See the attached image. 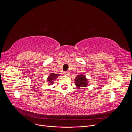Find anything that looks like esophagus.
<instances>
[{"label":"esophagus","mask_w":132,"mask_h":132,"mask_svg":"<svg viewBox=\"0 0 132 132\" xmlns=\"http://www.w3.org/2000/svg\"><path fill=\"white\" fill-rule=\"evenodd\" d=\"M64 74L65 75H69L70 74H69L68 71H64Z\"/></svg>","instance_id":"esophagus-1"}]
</instances>
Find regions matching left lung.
I'll return each mask as SVG.
<instances>
[{"instance_id": "8db88e82", "label": "left lung", "mask_w": 132, "mask_h": 132, "mask_svg": "<svg viewBox=\"0 0 132 132\" xmlns=\"http://www.w3.org/2000/svg\"><path fill=\"white\" fill-rule=\"evenodd\" d=\"M74 83L78 89H85L88 85L89 81L85 75L79 74L75 77Z\"/></svg>"}]
</instances>
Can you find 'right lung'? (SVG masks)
Listing matches in <instances>:
<instances>
[{
  "label": "right lung",
  "instance_id": "1",
  "mask_svg": "<svg viewBox=\"0 0 132 132\" xmlns=\"http://www.w3.org/2000/svg\"><path fill=\"white\" fill-rule=\"evenodd\" d=\"M59 74H55V73H51L50 75L48 77L47 79V81L48 82V85H52L54 81L58 78V76H59Z\"/></svg>",
  "mask_w": 132,
  "mask_h": 132
}]
</instances>
